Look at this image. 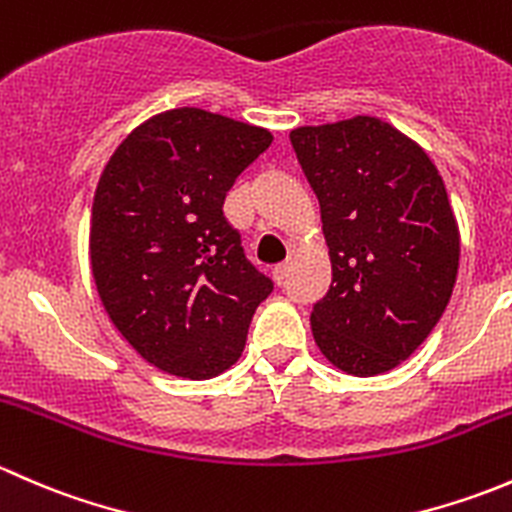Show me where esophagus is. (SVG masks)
<instances>
[{
    "label": "esophagus",
    "mask_w": 512,
    "mask_h": 512,
    "mask_svg": "<svg viewBox=\"0 0 512 512\" xmlns=\"http://www.w3.org/2000/svg\"><path fill=\"white\" fill-rule=\"evenodd\" d=\"M287 272H289V265H287V262H282V265H277L275 270H272V277H275V282H277V285H285V280H287Z\"/></svg>",
    "instance_id": "obj_1"
}]
</instances>
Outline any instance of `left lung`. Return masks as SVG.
Segmentation results:
<instances>
[{"mask_svg":"<svg viewBox=\"0 0 512 512\" xmlns=\"http://www.w3.org/2000/svg\"><path fill=\"white\" fill-rule=\"evenodd\" d=\"M322 208L332 285L312 334L337 369L376 376L409 359L451 299L461 237L421 146L371 116L289 133Z\"/></svg>","mask_w":512,"mask_h":512,"instance_id":"obj_1","label":"left lung"}]
</instances>
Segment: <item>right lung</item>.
I'll list each match as a JSON object with an SVG mask.
<instances>
[{"mask_svg":"<svg viewBox=\"0 0 512 512\" xmlns=\"http://www.w3.org/2000/svg\"><path fill=\"white\" fill-rule=\"evenodd\" d=\"M272 133L203 108L138 126L103 168L91 210L98 297L148 364L213 379L240 359L272 280L245 257L223 205Z\"/></svg>","mask_w":512,"mask_h":512,"instance_id":"right-lung-1","label":"right lung"}]
</instances>
